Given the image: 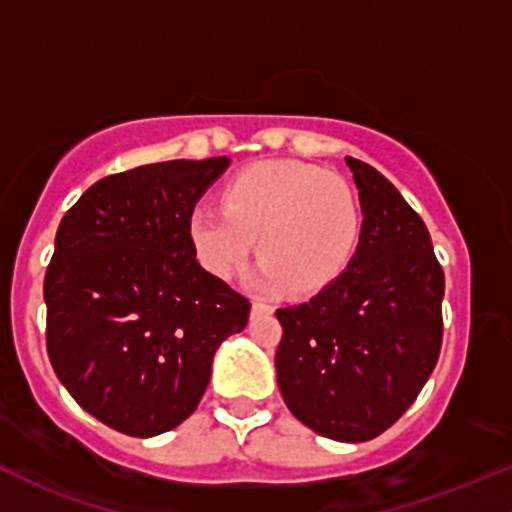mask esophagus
Segmentation results:
<instances>
[{
  "label": "esophagus",
  "instance_id": "1",
  "mask_svg": "<svg viewBox=\"0 0 512 512\" xmlns=\"http://www.w3.org/2000/svg\"><path fill=\"white\" fill-rule=\"evenodd\" d=\"M274 308L269 306V303H262V301H252V316H262V313H272Z\"/></svg>",
  "mask_w": 512,
  "mask_h": 512
}]
</instances>
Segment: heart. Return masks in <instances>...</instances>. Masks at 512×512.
Returning <instances> with one entry per match:
<instances>
[{
	"mask_svg": "<svg viewBox=\"0 0 512 512\" xmlns=\"http://www.w3.org/2000/svg\"><path fill=\"white\" fill-rule=\"evenodd\" d=\"M359 235L362 209L350 182L299 160L245 167L221 189V209L196 206L189 216V240L213 277L238 274L255 245L262 262L252 284L272 294H316L333 284Z\"/></svg>",
	"mask_w": 512,
	"mask_h": 512,
	"instance_id": "b5f03b06",
	"label": "heart"
}]
</instances>
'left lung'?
Segmentation results:
<instances>
[{
  "label": "left lung",
  "mask_w": 512,
  "mask_h": 512,
  "mask_svg": "<svg viewBox=\"0 0 512 512\" xmlns=\"http://www.w3.org/2000/svg\"><path fill=\"white\" fill-rule=\"evenodd\" d=\"M362 201L359 250L311 301L277 308V384L294 418L367 442L411 408L442 347L445 272L423 218L367 162L347 157Z\"/></svg>",
  "instance_id": "obj_1"
}]
</instances>
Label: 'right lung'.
Masks as SVG:
<instances>
[{"instance_id": "add662e5", "label": "right lung", "mask_w": 512, "mask_h": 512, "mask_svg": "<svg viewBox=\"0 0 512 512\" xmlns=\"http://www.w3.org/2000/svg\"><path fill=\"white\" fill-rule=\"evenodd\" d=\"M226 157L109 174L65 213L46 269V347L89 415L131 437L177 428L250 301L196 262L189 216Z\"/></svg>"}]
</instances>
